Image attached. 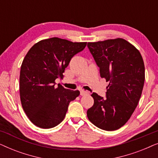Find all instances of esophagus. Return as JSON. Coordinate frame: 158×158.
<instances>
[{
	"mask_svg": "<svg viewBox=\"0 0 158 158\" xmlns=\"http://www.w3.org/2000/svg\"><path fill=\"white\" fill-rule=\"evenodd\" d=\"M88 94H89V92L85 91V90H81V96H85V95H88Z\"/></svg>",
	"mask_w": 158,
	"mask_h": 158,
	"instance_id": "34e87169",
	"label": "esophagus"
}]
</instances>
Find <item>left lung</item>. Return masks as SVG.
<instances>
[{
    "instance_id": "obj_1",
    "label": "left lung",
    "mask_w": 158,
    "mask_h": 158,
    "mask_svg": "<svg viewBox=\"0 0 158 158\" xmlns=\"http://www.w3.org/2000/svg\"><path fill=\"white\" fill-rule=\"evenodd\" d=\"M88 47L100 68V75L109 82L106 98L93 93L94 103L87 111L88 119L106 131L126 124L141 97L144 64L135 46L122 38L88 42Z\"/></svg>"
}]
</instances>
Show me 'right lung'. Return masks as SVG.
Listing matches in <instances>:
<instances>
[{
    "label": "right lung",
    "instance_id": "right-lung-1",
    "mask_svg": "<svg viewBox=\"0 0 158 158\" xmlns=\"http://www.w3.org/2000/svg\"><path fill=\"white\" fill-rule=\"evenodd\" d=\"M87 42H73L52 37L36 43L29 49L21 67L19 91L21 105L29 120L42 129L55 127L64 119L70 101L79 90L64 88L55 80L75 55L83 50Z\"/></svg>",
    "mask_w": 158,
    "mask_h": 158
}]
</instances>
